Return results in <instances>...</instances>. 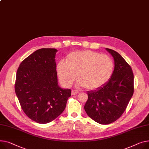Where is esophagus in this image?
I'll list each match as a JSON object with an SVG mask.
<instances>
[{
    "mask_svg": "<svg viewBox=\"0 0 149 149\" xmlns=\"http://www.w3.org/2000/svg\"><path fill=\"white\" fill-rule=\"evenodd\" d=\"M78 93H79V92H78V91H77V90H72V92H71V94H72V95H77V94H78Z\"/></svg>",
    "mask_w": 149,
    "mask_h": 149,
    "instance_id": "34e87169",
    "label": "esophagus"
}]
</instances>
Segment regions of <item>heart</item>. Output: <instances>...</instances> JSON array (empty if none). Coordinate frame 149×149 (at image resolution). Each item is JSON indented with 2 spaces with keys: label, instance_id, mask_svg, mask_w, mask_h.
Returning a JSON list of instances; mask_svg holds the SVG:
<instances>
[{
  "label": "heart",
  "instance_id": "heart-1",
  "mask_svg": "<svg viewBox=\"0 0 149 149\" xmlns=\"http://www.w3.org/2000/svg\"><path fill=\"white\" fill-rule=\"evenodd\" d=\"M114 69V62L110 56L86 50L69 53L66 62L62 61L58 63L57 72L65 87L73 84L77 74L79 86L95 90L110 80Z\"/></svg>",
  "mask_w": 149,
  "mask_h": 149
}]
</instances>
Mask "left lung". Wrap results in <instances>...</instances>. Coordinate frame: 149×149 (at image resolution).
I'll use <instances>...</instances> for the list:
<instances>
[{"label": "left lung", "mask_w": 149, "mask_h": 149, "mask_svg": "<svg viewBox=\"0 0 149 149\" xmlns=\"http://www.w3.org/2000/svg\"><path fill=\"white\" fill-rule=\"evenodd\" d=\"M106 49L114 60L113 75L102 86L87 92L88 100L84 105L87 114L102 125L111 123L123 114L134 91L131 66L116 51Z\"/></svg>", "instance_id": "obj_1"}]
</instances>
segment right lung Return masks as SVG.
I'll return each instance as SVG.
<instances>
[{"mask_svg":"<svg viewBox=\"0 0 149 149\" xmlns=\"http://www.w3.org/2000/svg\"><path fill=\"white\" fill-rule=\"evenodd\" d=\"M55 48H41L19 65L15 91L22 110L31 120L45 124L54 120L65 109L71 95L69 88L58 85Z\"/></svg>","mask_w":149,"mask_h":149,"instance_id":"obj_1","label":"right lung"}]
</instances>
